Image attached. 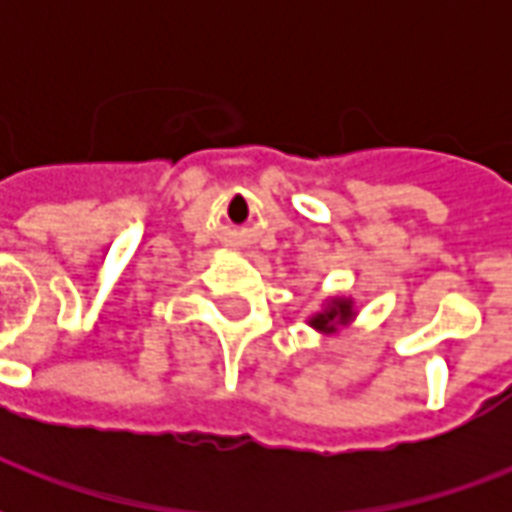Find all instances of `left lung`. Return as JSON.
Segmentation results:
<instances>
[{"label": "left lung", "mask_w": 512, "mask_h": 512, "mask_svg": "<svg viewBox=\"0 0 512 512\" xmlns=\"http://www.w3.org/2000/svg\"><path fill=\"white\" fill-rule=\"evenodd\" d=\"M354 321V301L343 299V296H334L321 312H315L310 318L312 329H318L323 334H334L337 326Z\"/></svg>", "instance_id": "8db88e82"}]
</instances>
